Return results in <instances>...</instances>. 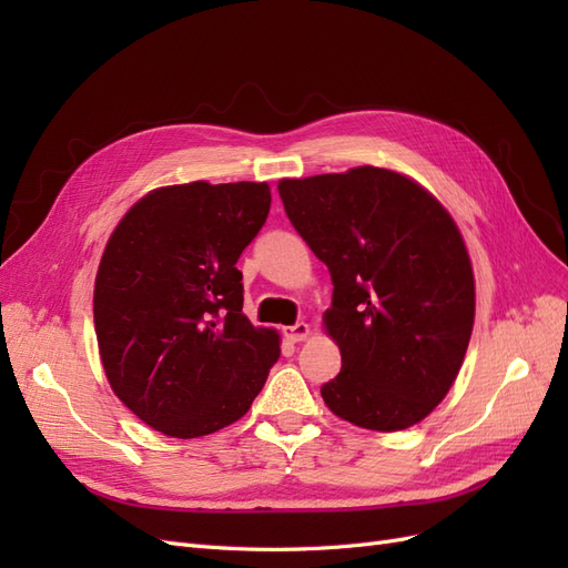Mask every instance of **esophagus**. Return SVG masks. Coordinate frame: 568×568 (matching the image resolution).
<instances>
[{"mask_svg":"<svg viewBox=\"0 0 568 568\" xmlns=\"http://www.w3.org/2000/svg\"><path fill=\"white\" fill-rule=\"evenodd\" d=\"M284 336H286L291 343L305 341L307 336H311V324H305V322H296V324H291V326H284Z\"/></svg>","mask_w":568,"mask_h":568,"instance_id":"34e87169","label":"esophagus"}]
</instances>
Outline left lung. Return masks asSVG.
Returning a JSON list of instances; mask_svg holds the SVG:
<instances>
[{
  "mask_svg": "<svg viewBox=\"0 0 568 568\" xmlns=\"http://www.w3.org/2000/svg\"><path fill=\"white\" fill-rule=\"evenodd\" d=\"M277 189L332 274L324 326L341 372L322 386L326 407L372 432L422 422L457 379L474 326V272L455 220L415 180L374 165Z\"/></svg>",
  "mask_w": 568,
  "mask_h": 568,
  "instance_id": "8db88e82",
  "label": "left lung"
}]
</instances>
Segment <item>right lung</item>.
Here are the masks:
<instances>
[{
    "label": "right lung",
    "mask_w": 568,
    "mask_h": 568,
    "mask_svg": "<svg viewBox=\"0 0 568 568\" xmlns=\"http://www.w3.org/2000/svg\"><path fill=\"white\" fill-rule=\"evenodd\" d=\"M270 203L267 182L153 189L101 255V365L125 407L165 436L199 438L242 419L280 359V334L242 313L236 270Z\"/></svg>",
    "instance_id": "1"
}]
</instances>
